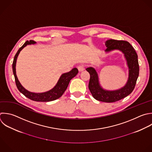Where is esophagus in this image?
Segmentation results:
<instances>
[{
  "label": "esophagus",
  "instance_id": "obj_1",
  "mask_svg": "<svg viewBox=\"0 0 152 152\" xmlns=\"http://www.w3.org/2000/svg\"><path fill=\"white\" fill-rule=\"evenodd\" d=\"M85 69L84 68V66L83 65H80L78 66V69L80 72H81L83 71H84Z\"/></svg>",
  "mask_w": 152,
  "mask_h": 152
}]
</instances>
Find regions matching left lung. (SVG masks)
Masks as SVG:
<instances>
[{
    "label": "left lung",
    "mask_w": 152,
    "mask_h": 152,
    "mask_svg": "<svg viewBox=\"0 0 152 152\" xmlns=\"http://www.w3.org/2000/svg\"><path fill=\"white\" fill-rule=\"evenodd\" d=\"M105 45L107 47L106 52L118 49L124 53L129 68V78L126 84L118 90H104L99 85L97 74L95 69L90 67L86 70L90 75L88 88L93 97L100 102L112 103L124 99L134 90L139 75V65L137 54L134 48L127 41L110 39L107 40Z\"/></svg>",
    "instance_id": "1"
}]
</instances>
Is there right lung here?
<instances>
[{"instance_id": "add662e5", "label": "right lung", "mask_w": 152, "mask_h": 152, "mask_svg": "<svg viewBox=\"0 0 152 152\" xmlns=\"http://www.w3.org/2000/svg\"><path fill=\"white\" fill-rule=\"evenodd\" d=\"M34 43H35V42L32 40H30L29 42L26 41V43L19 49L16 55H15L12 63V71L15 77L16 86L18 90L21 93H23L26 97L36 102H50L56 100L62 96V94L67 88L70 80L78 73V71L76 68H74L71 71L62 74L55 87L50 91H48L47 92L42 93H34L27 91L21 85L20 83L19 82L17 78L15 72V65L17 57L20 51L27 45H31Z\"/></svg>"}]
</instances>
